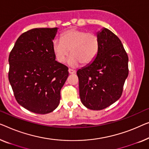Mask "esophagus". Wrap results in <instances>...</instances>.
<instances>
[{"instance_id":"34e87169","label":"esophagus","mask_w":149,"mask_h":149,"mask_svg":"<svg viewBox=\"0 0 149 149\" xmlns=\"http://www.w3.org/2000/svg\"><path fill=\"white\" fill-rule=\"evenodd\" d=\"M75 72H76V71L73 69H71V68H69V69H68V72H69V74H74V73H75Z\"/></svg>"}]
</instances>
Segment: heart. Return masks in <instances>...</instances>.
I'll list each match as a JSON object with an SVG mask.
<instances>
[{
  "mask_svg": "<svg viewBox=\"0 0 149 149\" xmlns=\"http://www.w3.org/2000/svg\"><path fill=\"white\" fill-rule=\"evenodd\" d=\"M100 48L98 36L85 30L75 28L64 31L61 39L55 38L52 41V50L56 60L63 63L70 54L68 64L77 66L82 64L89 65L96 58Z\"/></svg>",
  "mask_w": 149,
  "mask_h": 149,
  "instance_id": "1",
  "label": "heart"
}]
</instances>
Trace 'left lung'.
Masks as SVG:
<instances>
[{"label":"left lung","instance_id":"obj_1","mask_svg":"<svg viewBox=\"0 0 149 149\" xmlns=\"http://www.w3.org/2000/svg\"><path fill=\"white\" fill-rule=\"evenodd\" d=\"M100 51L92 63L77 72L81 102L101 110L119 100L128 75V57L117 36L106 28L98 32Z\"/></svg>","mask_w":149,"mask_h":149}]
</instances>
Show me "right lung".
Masks as SVG:
<instances>
[{
	"instance_id": "right-lung-1",
	"label": "right lung",
	"mask_w": 149,
	"mask_h": 149,
	"mask_svg": "<svg viewBox=\"0 0 149 149\" xmlns=\"http://www.w3.org/2000/svg\"><path fill=\"white\" fill-rule=\"evenodd\" d=\"M57 27L35 28L21 34L10 51L8 81L19 105L48 113L58 107L68 68L56 61L52 40Z\"/></svg>"
}]
</instances>
